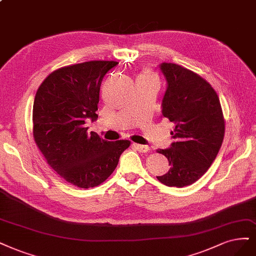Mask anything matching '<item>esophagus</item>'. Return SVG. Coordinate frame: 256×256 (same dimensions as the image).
Listing matches in <instances>:
<instances>
[{
	"label": "esophagus",
	"mask_w": 256,
	"mask_h": 256,
	"mask_svg": "<svg viewBox=\"0 0 256 256\" xmlns=\"http://www.w3.org/2000/svg\"><path fill=\"white\" fill-rule=\"evenodd\" d=\"M134 147L136 148L140 152H149V147L146 146V145H140V144L134 143Z\"/></svg>",
	"instance_id": "34e87169"
}]
</instances>
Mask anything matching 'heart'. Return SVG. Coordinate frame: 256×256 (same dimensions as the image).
Here are the masks:
<instances>
[{
	"label": "heart",
	"instance_id": "b5f03b06",
	"mask_svg": "<svg viewBox=\"0 0 256 256\" xmlns=\"http://www.w3.org/2000/svg\"><path fill=\"white\" fill-rule=\"evenodd\" d=\"M148 76H150V75H148Z\"/></svg>",
	"mask_w": 256,
	"mask_h": 256
}]
</instances>
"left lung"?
Instances as JSON below:
<instances>
[{
    "instance_id": "1",
    "label": "left lung",
    "mask_w": 256,
    "mask_h": 256,
    "mask_svg": "<svg viewBox=\"0 0 256 256\" xmlns=\"http://www.w3.org/2000/svg\"><path fill=\"white\" fill-rule=\"evenodd\" d=\"M167 84L162 116L172 122L174 143L158 149L170 165L158 180L167 186L183 188L196 182L212 165L224 136L219 98L206 79L174 64L160 66Z\"/></svg>"
}]
</instances>
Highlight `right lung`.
<instances>
[{
    "mask_svg": "<svg viewBox=\"0 0 256 256\" xmlns=\"http://www.w3.org/2000/svg\"><path fill=\"white\" fill-rule=\"evenodd\" d=\"M118 64L95 60L61 68L44 79L34 96V142L52 168L80 188L108 179L130 145L128 140H102L84 126L98 118L102 78Z\"/></svg>",
    "mask_w": 256,
    "mask_h": 256,
    "instance_id": "right-lung-1",
    "label": "right lung"
}]
</instances>
